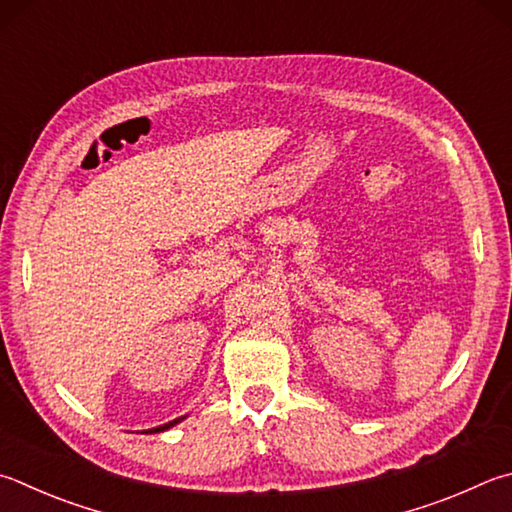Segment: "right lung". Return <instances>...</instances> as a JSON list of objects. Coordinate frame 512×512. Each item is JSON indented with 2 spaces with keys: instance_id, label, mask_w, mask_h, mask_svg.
Here are the masks:
<instances>
[{
  "instance_id": "right-lung-1",
  "label": "right lung",
  "mask_w": 512,
  "mask_h": 512,
  "mask_svg": "<svg viewBox=\"0 0 512 512\" xmlns=\"http://www.w3.org/2000/svg\"><path fill=\"white\" fill-rule=\"evenodd\" d=\"M183 418V416H181ZM181 418H174V421H170V423H165V425H159V427H154V430H150V432H163V430H167V427H172V425H176L181 421Z\"/></svg>"
}]
</instances>
